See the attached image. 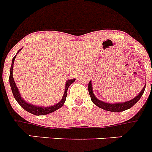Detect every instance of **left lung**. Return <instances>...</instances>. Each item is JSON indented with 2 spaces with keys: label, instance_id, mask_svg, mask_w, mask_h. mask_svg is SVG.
Listing matches in <instances>:
<instances>
[{
  "label": "left lung",
  "instance_id": "obj_1",
  "mask_svg": "<svg viewBox=\"0 0 152 152\" xmlns=\"http://www.w3.org/2000/svg\"><path fill=\"white\" fill-rule=\"evenodd\" d=\"M146 84L145 86L143 87V89L142 91L139 92V94L137 96H135L134 99L129 100L127 102H118V103H108V102H105L103 101L98 99L95 96L94 93H93V90H92V82H89V86H88V89H89V93L90 96V98L92 102L96 105H97L98 107L101 108V109H104V110L109 111V112H113V113H119V112H122V111L127 110V109H130L137 102L141 99L142 96L143 95L144 91L145 89Z\"/></svg>",
  "mask_w": 152,
  "mask_h": 152
}]
</instances>
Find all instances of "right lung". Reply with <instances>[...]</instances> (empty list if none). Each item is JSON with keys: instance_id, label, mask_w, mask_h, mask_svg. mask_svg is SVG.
Instances as JSON below:
<instances>
[{"instance_id": "right-lung-1", "label": "right lung", "mask_w": 152, "mask_h": 152, "mask_svg": "<svg viewBox=\"0 0 152 152\" xmlns=\"http://www.w3.org/2000/svg\"><path fill=\"white\" fill-rule=\"evenodd\" d=\"M20 50H21V49L18 50V52L17 53V54H18ZM17 54H16L15 56L13 58V60H12V63H11V66H10V77H9V80H10V87H11V90H12L14 99L17 100V102L19 103V105H20L21 107L23 108V109L27 111L28 113L35 115H43L50 114V113H53V112H54V111L57 110V109H59L60 108H61L63 105V104H64V102H65L66 99L68 88L69 87V86H70L72 83H74L76 80H75V79H72V80H69L66 82L65 92H64L63 98H62L61 101L59 102L56 103V105H52V106H49V107H42V106H37V105H32V104L28 103V102H27L25 101L24 99H23V98L21 97L19 91H18V87H17V86H16L15 82H14V77H13V68H14V60H15Z\"/></svg>"}]
</instances>
